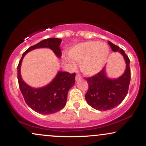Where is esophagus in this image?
<instances>
[{"label":"esophagus","instance_id":"esophagus-1","mask_svg":"<svg viewBox=\"0 0 146 146\" xmlns=\"http://www.w3.org/2000/svg\"><path fill=\"white\" fill-rule=\"evenodd\" d=\"M81 80V76H80L79 74H78L76 76H75V80H76V81H78V80Z\"/></svg>","mask_w":146,"mask_h":146}]
</instances>
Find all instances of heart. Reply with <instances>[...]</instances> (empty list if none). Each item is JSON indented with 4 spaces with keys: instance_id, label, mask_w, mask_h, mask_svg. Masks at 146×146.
I'll use <instances>...</instances> for the list:
<instances>
[{
    "instance_id": "b5f03b06",
    "label": "heart",
    "mask_w": 146,
    "mask_h": 146,
    "mask_svg": "<svg viewBox=\"0 0 146 146\" xmlns=\"http://www.w3.org/2000/svg\"><path fill=\"white\" fill-rule=\"evenodd\" d=\"M109 56V48L104 42L87 41L75 45L68 51L72 60L80 64L81 71L88 76L96 75L102 70ZM74 66V63L71 62Z\"/></svg>"
}]
</instances>
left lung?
<instances>
[{
    "label": "left lung",
    "instance_id": "obj_1",
    "mask_svg": "<svg viewBox=\"0 0 146 146\" xmlns=\"http://www.w3.org/2000/svg\"><path fill=\"white\" fill-rule=\"evenodd\" d=\"M108 43L114 52H119L123 56L125 69L118 78H108L106 67L94 76L86 78L88 90L85 99L92 108L101 111L113 109L121 103L128 93L130 82V60L128 56L118 46L110 41Z\"/></svg>",
    "mask_w": 146,
    "mask_h": 146
}]
</instances>
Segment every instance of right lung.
Returning a JSON list of instances; mask_svg holds the SVG:
<instances>
[{"label": "right lung", "instance_id": "right-lung-1", "mask_svg": "<svg viewBox=\"0 0 146 146\" xmlns=\"http://www.w3.org/2000/svg\"><path fill=\"white\" fill-rule=\"evenodd\" d=\"M60 38H51L43 40L31 46L22 56L18 65V81L25 101L31 109L40 114L50 115L59 111L64 107L67 100L68 92L75 82V73L58 71L48 84L40 88H33L26 84L21 74L23 58L28 52L39 48H48L60 58L62 56L60 45Z\"/></svg>", "mask_w": 146, "mask_h": 146}]
</instances>
